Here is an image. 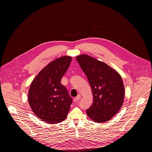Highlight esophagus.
Wrapping results in <instances>:
<instances>
[{
  "label": "esophagus",
  "mask_w": 152,
  "mask_h": 152,
  "mask_svg": "<svg viewBox=\"0 0 152 152\" xmlns=\"http://www.w3.org/2000/svg\"><path fill=\"white\" fill-rule=\"evenodd\" d=\"M80 99H81V96H77V97H75V98L73 99V100H74V102H78Z\"/></svg>",
  "instance_id": "34e87169"
}]
</instances>
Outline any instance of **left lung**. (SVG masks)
<instances>
[{"label": "left lung", "instance_id": "1", "mask_svg": "<svg viewBox=\"0 0 152 152\" xmlns=\"http://www.w3.org/2000/svg\"><path fill=\"white\" fill-rule=\"evenodd\" d=\"M77 61L86 75L93 94V103L86 113L94 122L108 121L121 108L125 89L119 73L106 63L86 55Z\"/></svg>", "mask_w": 152, "mask_h": 152}]
</instances>
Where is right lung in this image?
I'll return each mask as SVG.
<instances>
[{
    "label": "right lung",
    "mask_w": 152,
    "mask_h": 152,
    "mask_svg": "<svg viewBox=\"0 0 152 152\" xmlns=\"http://www.w3.org/2000/svg\"><path fill=\"white\" fill-rule=\"evenodd\" d=\"M72 58L64 56L50 63L34 78L28 92V103L35 115L49 124H58L67 117L72 102L61 80Z\"/></svg>",
    "instance_id": "right-lung-1"
}]
</instances>
